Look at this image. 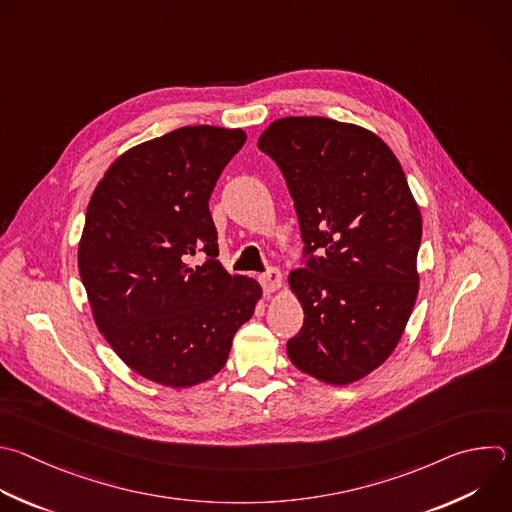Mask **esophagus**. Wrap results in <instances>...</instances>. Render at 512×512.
<instances>
[{"label":"esophagus","instance_id":"obj_1","mask_svg":"<svg viewBox=\"0 0 512 512\" xmlns=\"http://www.w3.org/2000/svg\"><path fill=\"white\" fill-rule=\"evenodd\" d=\"M259 283L265 293H273L281 287V273L277 269H269L267 273L259 275Z\"/></svg>","mask_w":512,"mask_h":512}]
</instances>
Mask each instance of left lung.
Here are the masks:
<instances>
[{"instance_id":"left-lung-1","label":"left lung","mask_w":512,"mask_h":512,"mask_svg":"<svg viewBox=\"0 0 512 512\" xmlns=\"http://www.w3.org/2000/svg\"><path fill=\"white\" fill-rule=\"evenodd\" d=\"M257 146L285 177L305 245L289 275L305 317L287 356L321 382L352 384L388 360L412 313L420 209L394 152L362 126L289 116Z\"/></svg>"}]
</instances>
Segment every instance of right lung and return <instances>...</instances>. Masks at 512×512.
<instances>
[{
    "mask_svg": "<svg viewBox=\"0 0 512 512\" xmlns=\"http://www.w3.org/2000/svg\"><path fill=\"white\" fill-rule=\"evenodd\" d=\"M243 130L183 126L114 160L86 211L78 269L94 321L142 378L189 388L227 362L261 287L219 263L209 199ZM202 257V265L192 263Z\"/></svg>",
    "mask_w": 512,
    "mask_h": 512,
    "instance_id": "1",
    "label": "right lung"
}]
</instances>
